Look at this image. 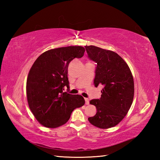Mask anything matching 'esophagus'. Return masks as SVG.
Here are the masks:
<instances>
[{"label":"esophagus","instance_id":"obj_1","mask_svg":"<svg viewBox=\"0 0 160 160\" xmlns=\"http://www.w3.org/2000/svg\"><path fill=\"white\" fill-rule=\"evenodd\" d=\"M84 100H85V104H89V100L88 99V98H84Z\"/></svg>","mask_w":160,"mask_h":160}]
</instances>
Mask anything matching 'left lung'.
Returning a JSON list of instances; mask_svg holds the SVG:
<instances>
[{
	"mask_svg": "<svg viewBox=\"0 0 160 160\" xmlns=\"http://www.w3.org/2000/svg\"><path fill=\"white\" fill-rule=\"evenodd\" d=\"M88 57L97 63L94 85H102L100 99L90 101L97 113L88 118L100 128L118 124L130 109L134 96V81L130 68L120 56L93 45L85 46Z\"/></svg>",
	"mask_w": 160,
	"mask_h": 160,
	"instance_id": "8db88e82",
	"label": "left lung"
}]
</instances>
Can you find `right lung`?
I'll return each mask as SVG.
<instances>
[{"label": "right lung", "instance_id": "right-lung-1", "mask_svg": "<svg viewBox=\"0 0 160 160\" xmlns=\"http://www.w3.org/2000/svg\"><path fill=\"white\" fill-rule=\"evenodd\" d=\"M85 49L69 46L42 53L29 70L27 80V98L30 110L40 124L57 128L69 120L72 111L85 103L80 95L63 92L69 87L68 67L71 60L84 56Z\"/></svg>", "mask_w": 160, "mask_h": 160}]
</instances>
